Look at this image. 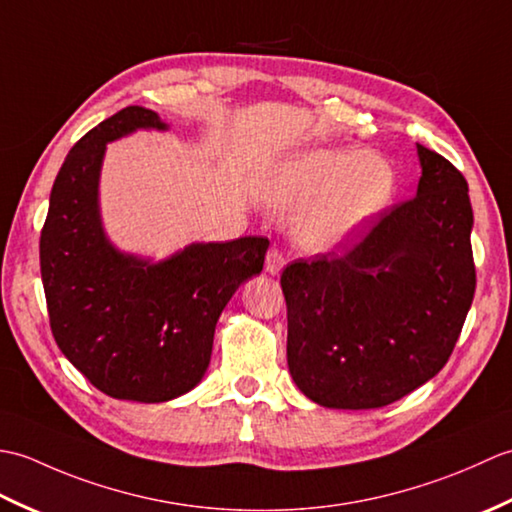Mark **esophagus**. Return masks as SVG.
Listing matches in <instances>:
<instances>
[{
	"label": "esophagus",
	"mask_w": 512,
	"mask_h": 512,
	"mask_svg": "<svg viewBox=\"0 0 512 512\" xmlns=\"http://www.w3.org/2000/svg\"><path fill=\"white\" fill-rule=\"evenodd\" d=\"M286 266V257L279 248H270L266 253V270L270 275H279L281 268Z\"/></svg>",
	"instance_id": "34e87169"
}]
</instances>
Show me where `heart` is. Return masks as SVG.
Instances as JSON below:
<instances>
[{
  "label": "heart",
  "mask_w": 512,
  "mask_h": 512,
  "mask_svg": "<svg viewBox=\"0 0 512 512\" xmlns=\"http://www.w3.org/2000/svg\"><path fill=\"white\" fill-rule=\"evenodd\" d=\"M394 173L374 154L350 147H317L290 156L268 180V200L299 213V242L314 253L343 246L387 204Z\"/></svg>",
  "instance_id": "b5f03b06"
}]
</instances>
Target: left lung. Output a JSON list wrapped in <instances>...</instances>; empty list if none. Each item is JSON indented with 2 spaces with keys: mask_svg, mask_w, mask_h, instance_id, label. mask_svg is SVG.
Listing matches in <instances>:
<instances>
[{
  "mask_svg": "<svg viewBox=\"0 0 512 512\" xmlns=\"http://www.w3.org/2000/svg\"><path fill=\"white\" fill-rule=\"evenodd\" d=\"M411 200L378 215L341 257L297 259L281 273L288 369L330 409H378L447 365L475 295L469 184L418 145Z\"/></svg>",
  "mask_w": 512,
  "mask_h": 512,
  "instance_id": "1",
  "label": "left lung"
}]
</instances>
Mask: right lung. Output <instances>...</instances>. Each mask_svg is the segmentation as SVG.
Listing matches in <instances>:
<instances>
[{"label": "right lung", "mask_w": 512, "mask_h": 512, "mask_svg": "<svg viewBox=\"0 0 512 512\" xmlns=\"http://www.w3.org/2000/svg\"><path fill=\"white\" fill-rule=\"evenodd\" d=\"M136 129L167 125L132 105L70 149L41 228V281L54 341L96 389L167 402L202 380L215 323L235 290L262 273L270 242L191 244L158 264L116 250L101 224V165L107 143Z\"/></svg>", "instance_id": "right-lung-1"}]
</instances>
